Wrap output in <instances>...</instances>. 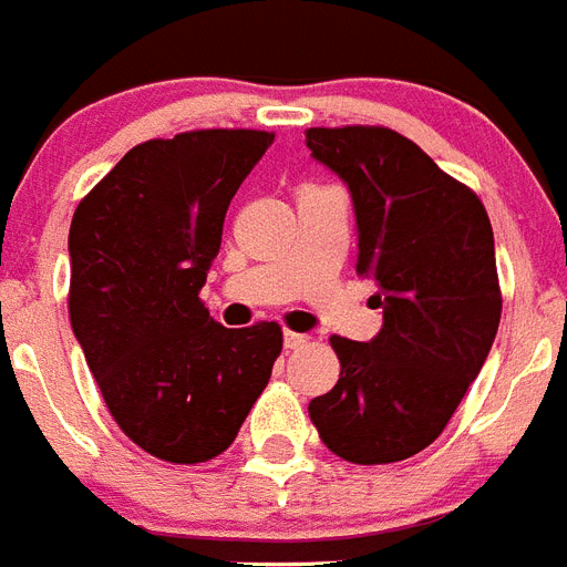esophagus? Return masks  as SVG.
Returning <instances> with one entry per match:
<instances>
[{"mask_svg":"<svg viewBox=\"0 0 567 567\" xmlns=\"http://www.w3.org/2000/svg\"><path fill=\"white\" fill-rule=\"evenodd\" d=\"M282 342H285V351H297V348H302V344H308V337H305V333L285 331Z\"/></svg>","mask_w":567,"mask_h":567,"instance_id":"34e87169","label":"esophagus"}]
</instances>
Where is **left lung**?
Wrapping results in <instances>:
<instances>
[{"mask_svg": "<svg viewBox=\"0 0 567 567\" xmlns=\"http://www.w3.org/2000/svg\"><path fill=\"white\" fill-rule=\"evenodd\" d=\"M317 162L348 185L357 270L377 282L371 342L333 337L339 382L308 413L333 454L382 465L431 445L480 377L502 313L491 219L440 165L388 127H311Z\"/></svg>", "mask_w": 567, "mask_h": 567, "instance_id": "1", "label": "left lung"}]
</instances>
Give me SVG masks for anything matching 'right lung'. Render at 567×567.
Listing matches in <instances>:
<instances>
[{"mask_svg": "<svg viewBox=\"0 0 567 567\" xmlns=\"http://www.w3.org/2000/svg\"><path fill=\"white\" fill-rule=\"evenodd\" d=\"M270 142L265 131L142 142L73 214V333L116 425L159 460L223 454L282 351L277 322L223 328L199 302L230 199Z\"/></svg>", "mask_w": 567, "mask_h": 567, "instance_id": "right-lung-1", "label": "right lung"}]
</instances>
